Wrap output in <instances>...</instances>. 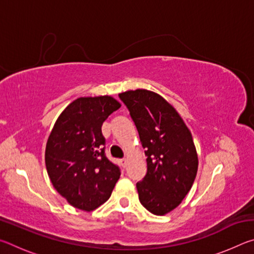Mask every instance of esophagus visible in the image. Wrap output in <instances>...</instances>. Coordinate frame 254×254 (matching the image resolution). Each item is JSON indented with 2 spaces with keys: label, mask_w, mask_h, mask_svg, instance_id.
Instances as JSON below:
<instances>
[{
  "label": "esophagus",
  "mask_w": 254,
  "mask_h": 254,
  "mask_svg": "<svg viewBox=\"0 0 254 254\" xmlns=\"http://www.w3.org/2000/svg\"><path fill=\"white\" fill-rule=\"evenodd\" d=\"M120 162H121L122 167H124V168H126V167H127V159L123 158V159H121V160H120Z\"/></svg>",
  "instance_id": "1"
}]
</instances>
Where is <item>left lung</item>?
Segmentation results:
<instances>
[{
  "instance_id": "obj_1",
  "label": "left lung",
  "mask_w": 254,
  "mask_h": 254,
  "mask_svg": "<svg viewBox=\"0 0 254 254\" xmlns=\"http://www.w3.org/2000/svg\"><path fill=\"white\" fill-rule=\"evenodd\" d=\"M139 132L147 174L136 183L140 203L165 215L182 203L194 184L198 157L191 133L178 112L159 94L135 89L119 94Z\"/></svg>"
}]
</instances>
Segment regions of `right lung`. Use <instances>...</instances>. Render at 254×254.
<instances>
[{
    "label": "right lung",
    "mask_w": 254,
    "mask_h": 254,
    "mask_svg": "<svg viewBox=\"0 0 254 254\" xmlns=\"http://www.w3.org/2000/svg\"><path fill=\"white\" fill-rule=\"evenodd\" d=\"M121 104L112 96L79 97L56 121L46 145L54 187L76 208L93 210L110 198L120 168L105 156L103 122Z\"/></svg>",
    "instance_id": "right-lung-1"
}]
</instances>
